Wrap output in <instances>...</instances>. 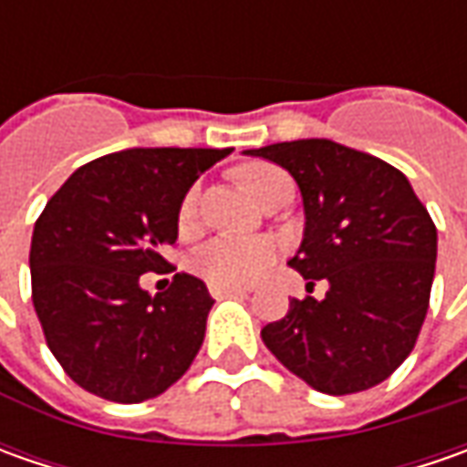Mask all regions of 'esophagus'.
<instances>
[{
    "label": "esophagus",
    "instance_id": "obj_1",
    "mask_svg": "<svg viewBox=\"0 0 467 467\" xmlns=\"http://www.w3.org/2000/svg\"><path fill=\"white\" fill-rule=\"evenodd\" d=\"M213 298H228V296H246L249 288H236V285H210Z\"/></svg>",
    "mask_w": 467,
    "mask_h": 467
}]
</instances>
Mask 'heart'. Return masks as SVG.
Returning <instances> with one entry per match:
<instances>
[{
  "label": "heart",
  "mask_w": 467,
  "mask_h": 467,
  "mask_svg": "<svg viewBox=\"0 0 467 467\" xmlns=\"http://www.w3.org/2000/svg\"><path fill=\"white\" fill-rule=\"evenodd\" d=\"M236 176L254 200H262L265 192L273 187V182L283 176V171L273 169L267 163H249L236 171ZM194 218H197V192L192 189L179 205V228L192 231ZM275 254L278 249L267 236H218L194 252L192 267L210 285L242 288L260 280L267 273V267L275 262Z\"/></svg>",
  "instance_id": "1"
}]
</instances>
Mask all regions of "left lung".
<instances>
[{
  "mask_svg": "<svg viewBox=\"0 0 467 467\" xmlns=\"http://www.w3.org/2000/svg\"><path fill=\"white\" fill-rule=\"evenodd\" d=\"M246 155L285 169L301 192L304 239L288 265L325 298H294L262 327L288 371L327 395L385 382L421 332L437 265V228L389 163L332 140L275 142Z\"/></svg>",
  "mask_w": 467,
  "mask_h": 467,
  "instance_id": "1",
  "label": "left lung"
}]
</instances>
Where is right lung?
I'll use <instances>...</instances> for the list:
<instances>
[{
    "label": "right lung",
    "instance_id": "right-lung-1",
    "mask_svg": "<svg viewBox=\"0 0 467 467\" xmlns=\"http://www.w3.org/2000/svg\"><path fill=\"white\" fill-rule=\"evenodd\" d=\"M231 148H130L75 171L46 202L30 242L33 306L46 343L88 392L142 403L192 367L213 298L194 275L148 294L169 262L189 187Z\"/></svg>",
    "mask_w": 467,
    "mask_h": 467
}]
</instances>
